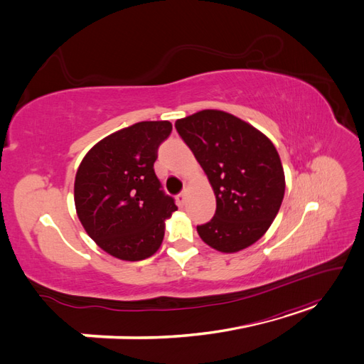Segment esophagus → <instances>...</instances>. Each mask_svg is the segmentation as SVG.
I'll list each match as a JSON object with an SVG mask.
<instances>
[{
  "instance_id": "obj_1",
  "label": "esophagus",
  "mask_w": 364,
  "mask_h": 364,
  "mask_svg": "<svg viewBox=\"0 0 364 364\" xmlns=\"http://www.w3.org/2000/svg\"><path fill=\"white\" fill-rule=\"evenodd\" d=\"M176 202H178L179 206H183L185 202H186V193H181V194L176 196Z\"/></svg>"
}]
</instances>
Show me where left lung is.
Masks as SVG:
<instances>
[{
	"mask_svg": "<svg viewBox=\"0 0 364 364\" xmlns=\"http://www.w3.org/2000/svg\"><path fill=\"white\" fill-rule=\"evenodd\" d=\"M213 186L215 214L197 232L218 252L234 253L267 232L285 193L278 150L257 127L205 109L174 123Z\"/></svg>",
	"mask_w": 364,
	"mask_h": 364,
	"instance_id": "obj_1",
	"label": "left lung"
}]
</instances>
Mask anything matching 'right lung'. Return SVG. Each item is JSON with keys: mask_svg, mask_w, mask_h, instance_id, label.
<instances>
[{"mask_svg": "<svg viewBox=\"0 0 364 364\" xmlns=\"http://www.w3.org/2000/svg\"><path fill=\"white\" fill-rule=\"evenodd\" d=\"M170 121H141L107 135L75 173L74 203L86 234L109 255L141 261L162 245L165 220L178 209L161 190L153 164Z\"/></svg>", "mask_w": 364, "mask_h": 364, "instance_id": "obj_1", "label": "right lung"}]
</instances>
